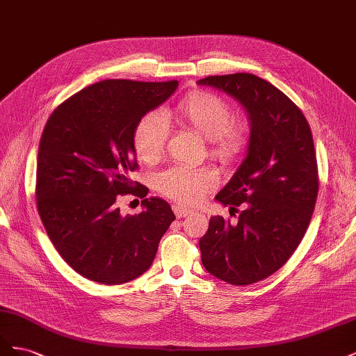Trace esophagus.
Returning a JSON list of instances; mask_svg holds the SVG:
<instances>
[{
  "label": "esophagus",
  "instance_id": "1",
  "mask_svg": "<svg viewBox=\"0 0 356 356\" xmlns=\"http://www.w3.org/2000/svg\"><path fill=\"white\" fill-rule=\"evenodd\" d=\"M172 209H174L177 218H184V217H187V215H190L193 212L191 209H186V208L179 207V204H174V207H172Z\"/></svg>",
  "mask_w": 356,
  "mask_h": 356
}]
</instances>
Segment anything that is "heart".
I'll list each match as a JSON object with an SVG mask.
<instances>
[{
	"label": "heart",
	"mask_w": 356,
	"mask_h": 356,
	"mask_svg": "<svg viewBox=\"0 0 356 356\" xmlns=\"http://www.w3.org/2000/svg\"><path fill=\"white\" fill-rule=\"evenodd\" d=\"M166 115L184 129L207 139L208 153L222 165L241 160L251 144V123L245 117H234L233 108L222 96L195 90L186 95ZM169 138L166 122L156 113H148L136 122L132 132L135 154L145 163H156L163 156ZM160 195L181 204H196L217 186V177L204 168L174 166L156 177Z\"/></svg>",
	"instance_id": "heart-1"
}]
</instances>
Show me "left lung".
Returning a JSON list of instances; mask_svg holds the SVG:
<instances>
[{"label": "left lung", "mask_w": 356, "mask_h": 356, "mask_svg": "<svg viewBox=\"0 0 356 356\" xmlns=\"http://www.w3.org/2000/svg\"><path fill=\"white\" fill-rule=\"evenodd\" d=\"M212 86L238 99L251 122V144L217 199L242 211L238 222L211 217L199 241L202 264L221 281L250 285L279 270L309 227L319 190L310 126L298 106L254 74L211 75Z\"/></svg>", "instance_id": "left-lung-1"}]
</instances>
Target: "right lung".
<instances>
[{"mask_svg": "<svg viewBox=\"0 0 356 356\" xmlns=\"http://www.w3.org/2000/svg\"><path fill=\"white\" fill-rule=\"evenodd\" d=\"M177 80H104L72 95L51 113L42 131L35 196L42 225L75 272L104 285L141 276L161 236L175 220L169 203L147 199L131 179L136 122L175 92ZM132 194L145 211L123 218L116 202Z\"/></svg>", "mask_w": 356, "mask_h": 356, "instance_id": "right-lung-1", "label": "right lung"}]
</instances>
